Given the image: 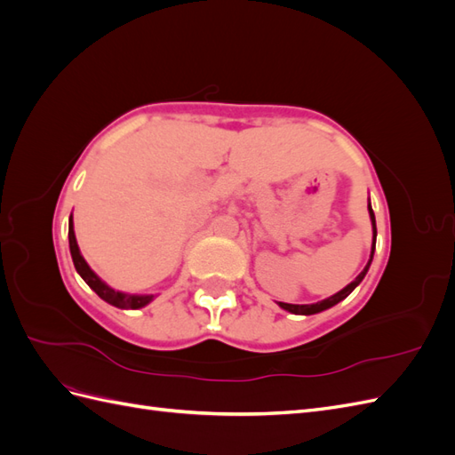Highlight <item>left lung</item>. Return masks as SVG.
<instances>
[{
	"instance_id": "obj_1",
	"label": "left lung",
	"mask_w": 455,
	"mask_h": 455,
	"mask_svg": "<svg viewBox=\"0 0 455 455\" xmlns=\"http://www.w3.org/2000/svg\"><path fill=\"white\" fill-rule=\"evenodd\" d=\"M368 214H370V222H371V252H370L368 264L364 266V269H363L359 275H356L355 281L349 283L346 288H341V291L336 292L334 296H330V298H326V299H323V301H316V304H304V306H299V304H283V301H277L279 307H283V309L288 311V313H294V315H315V313H321V311H324V309L334 307L336 304H339L341 299H346V298L355 291L356 286L361 284V281L366 277V273H368V269H370L371 258H374L376 235H378V231H376V216H374V211H371V204H370V203H368Z\"/></svg>"
}]
</instances>
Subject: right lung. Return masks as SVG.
Wrapping results in <instances>:
<instances>
[{"mask_svg":"<svg viewBox=\"0 0 455 455\" xmlns=\"http://www.w3.org/2000/svg\"><path fill=\"white\" fill-rule=\"evenodd\" d=\"M68 239H70V254H72V259H74L76 271L81 275V279H84L96 294H99L104 301H108L109 306H116L119 309H140V307L148 306L149 301L156 298L154 294H127V292H119V291H114L112 286H108L99 277V275H96L89 267L85 258L81 256V251H79L77 241H76L74 218L72 216H70V222H68Z\"/></svg>","mask_w":455,"mask_h":455,"instance_id":"obj_1","label":"right lung"}]
</instances>
